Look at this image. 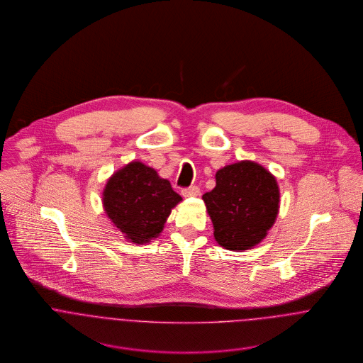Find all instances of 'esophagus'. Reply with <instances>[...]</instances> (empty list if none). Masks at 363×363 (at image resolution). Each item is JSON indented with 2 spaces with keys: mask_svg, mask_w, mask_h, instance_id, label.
I'll use <instances>...</instances> for the list:
<instances>
[{
  "mask_svg": "<svg viewBox=\"0 0 363 363\" xmlns=\"http://www.w3.org/2000/svg\"><path fill=\"white\" fill-rule=\"evenodd\" d=\"M200 189L197 186H191V187H187V189H183L182 190V194L183 197H197L200 196Z\"/></svg>",
  "mask_w": 363,
  "mask_h": 363,
  "instance_id": "1",
  "label": "esophagus"
}]
</instances>
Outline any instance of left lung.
Returning <instances> with one entry per match:
<instances>
[{"instance_id": "obj_1", "label": "left lung", "mask_w": 363, "mask_h": 363, "mask_svg": "<svg viewBox=\"0 0 363 363\" xmlns=\"http://www.w3.org/2000/svg\"><path fill=\"white\" fill-rule=\"evenodd\" d=\"M216 186L203 196L215 240L228 250H247L267 236L279 208L275 177L243 160L216 172Z\"/></svg>"}]
</instances>
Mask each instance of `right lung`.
Returning <instances> with one entry per match:
<instances>
[{"mask_svg": "<svg viewBox=\"0 0 363 363\" xmlns=\"http://www.w3.org/2000/svg\"><path fill=\"white\" fill-rule=\"evenodd\" d=\"M180 201L169 180L160 179L155 169L141 162H131L116 172L104 191L107 216L138 245L159 236L172 208Z\"/></svg>", "mask_w": 363, "mask_h": 363, "instance_id": "right-lung-1", "label": "right lung"}]
</instances>
